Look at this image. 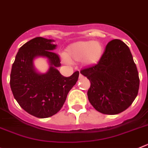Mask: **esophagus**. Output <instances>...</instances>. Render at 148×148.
Segmentation results:
<instances>
[{
	"mask_svg": "<svg viewBox=\"0 0 148 148\" xmlns=\"http://www.w3.org/2000/svg\"><path fill=\"white\" fill-rule=\"evenodd\" d=\"M84 78L83 75H81V74H80V75H79V78H80V79H82V78Z\"/></svg>",
	"mask_w": 148,
	"mask_h": 148,
	"instance_id": "34e87169",
	"label": "esophagus"
}]
</instances>
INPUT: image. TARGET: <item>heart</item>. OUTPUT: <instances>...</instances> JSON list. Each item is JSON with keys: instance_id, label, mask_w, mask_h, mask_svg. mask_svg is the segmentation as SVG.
<instances>
[{"instance_id": "b5f03b06", "label": "heart", "mask_w": 148, "mask_h": 148, "mask_svg": "<svg viewBox=\"0 0 148 148\" xmlns=\"http://www.w3.org/2000/svg\"><path fill=\"white\" fill-rule=\"evenodd\" d=\"M103 45L101 42L87 40L74 42L69 45L64 53V58L70 62H80L86 66L98 63L103 54Z\"/></svg>"}]
</instances>
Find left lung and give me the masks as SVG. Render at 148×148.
<instances>
[{"instance_id":"obj_1","label":"left lung","mask_w":148,"mask_h":148,"mask_svg":"<svg viewBox=\"0 0 148 148\" xmlns=\"http://www.w3.org/2000/svg\"><path fill=\"white\" fill-rule=\"evenodd\" d=\"M80 73L90 81L87 92L89 102L104 114L121 113L138 95L137 68L129 47L120 40L109 42L100 62Z\"/></svg>"}]
</instances>
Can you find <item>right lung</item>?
Returning a JSON list of instances; mask_svg holds the SVG:
<instances>
[{"label":"right lung","instance_id":"obj_1","mask_svg":"<svg viewBox=\"0 0 148 148\" xmlns=\"http://www.w3.org/2000/svg\"><path fill=\"white\" fill-rule=\"evenodd\" d=\"M54 40L43 37L34 38L19 49L12 64L10 86L14 97L21 108L39 118L56 114L64 103L68 92L78 81L79 72L70 77L59 73V55L53 52ZM38 56L49 60L50 68L42 74L35 70L33 60Z\"/></svg>","mask_w":148,"mask_h":148}]
</instances>
